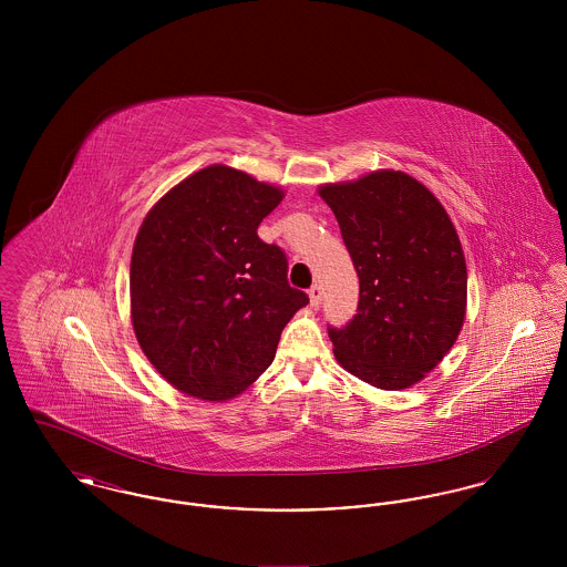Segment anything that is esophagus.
Here are the masks:
<instances>
[{
  "label": "esophagus",
  "mask_w": 567,
  "mask_h": 567,
  "mask_svg": "<svg viewBox=\"0 0 567 567\" xmlns=\"http://www.w3.org/2000/svg\"><path fill=\"white\" fill-rule=\"evenodd\" d=\"M308 296H310V306H312V308H319L321 297H323V289H321V285H312V287H310V291H308Z\"/></svg>",
  "instance_id": "1"
}]
</instances>
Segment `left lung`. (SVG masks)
<instances>
[{
	"mask_svg": "<svg viewBox=\"0 0 567 567\" xmlns=\"http://www.w3.org/2000/svg\"><path fill=\"white\" fill-rule=\"evenodd\" d=\"M359 276L357 315L327 327L338 363L363 382L400 391L453 349L465 319L467 270L453 220L412 176L380 169L323 185Z\"/></svg>",
	"mask_w": 567,
	"mask_h": 567,
	"instance_id": "left-lung-1",
	"label": "left lung"
}]
</instances>
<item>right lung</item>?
<instances>
[{
	"mask_svg": "<svg viewBox=\"0 0 567 567\" xmlns=\"http://www.w3.org/2000/svg\"><path fill=\"white\" fill-rule=\"evenodd\" d=\"M285 193L227 165L167 190L132 252V323L172 386L225 402L261 377L285 324L308 296L287 280V255L257 236Z\"/></svg>",
	"mask_w": 567,
	"mask_h": 567,
	"instance_id": "right-lung-1",
	"label": "right lung"
}]
</instances>
